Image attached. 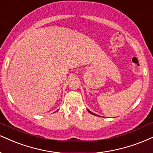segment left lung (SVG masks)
<instances>
[{
  "label": "left lung",
  "instance_id": "1",
  "mask_svg": "<svg viewBox=\"0 0 153 153\" xmlns=\"http://www.w3.org/2000/svg\"><path fill=\"white\" fill-rule=\"evenodd\" d=\"M87 110H88V112H89V113H90V114H93V115H97V114H94V113L91 112V111H89V109H87Z\"/></svg>",
  "mask_w": 153,
  "mask_h": 153
}]
</instances>
